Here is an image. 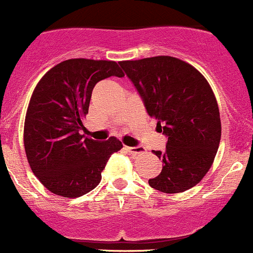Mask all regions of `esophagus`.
<instances>
[{"instance_id":"1","label":"esophagus","mask_w":253,"mask_h":253,"mask_svg":"<svg viewBox=\"0 0 253 253\" xmlns=\"http://www.w3.org/2000/svg\"><path fill=\"white\" fill-rule=\"evenodd\" d=\"M126 150L131 155H140V154H145V152H146V149H145L144 146H134V147L127 146Z\"/></svg>"}]
</instances>
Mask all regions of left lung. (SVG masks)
<instances>
[{
    "mask_svg": "<svg viewBox=\"0 0 253 253\" xmlns=\"http://www.w3.org/2000/svg\"><path fill=\"white\" fill-rule=\"evenodd\" d=\"M144 101L166 151H154L162 171L149 179L164 193H181L203 179L211 167L221 137L216 98L206 77L188 62L173 56H154L119 62Z\"/></svg>",
    "mask_w": 253,
    "mask_h": 253,
    "instance_id": "1",
    "label": "left lung"
}]
</instances>
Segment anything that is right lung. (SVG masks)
Returning <instances> with one entry per match:
<instances>
[{"mask_svg":"<svg viewBox=\"0 0 253 253\" xmlns=\"http://www.w3.org/2000/svg\"><path fill=\"white\" fill-rule=\"evenodd\" d=\"M111 76H124L116 61L70 59L50 69L34 88L24 149L33 173L56 196L77 198L96 188L111 155L123 147L114 136L101 142L81 134L93 87Z\"/></svg>","mask_w":253,"mask_h":253,"instance_id":"right-lung-1","label":"right lung"}]
</instances>
